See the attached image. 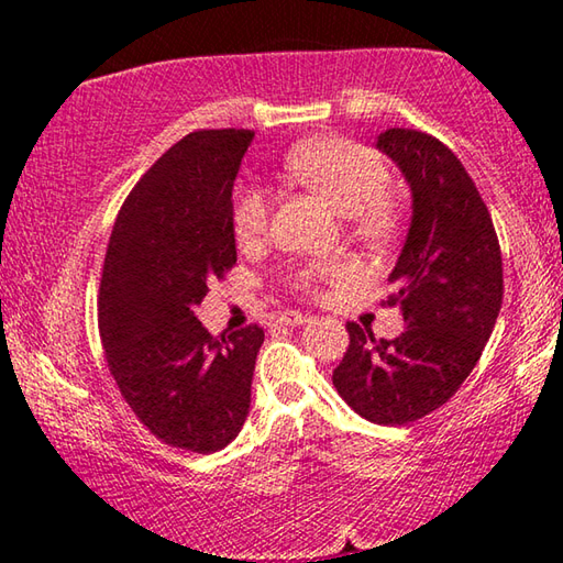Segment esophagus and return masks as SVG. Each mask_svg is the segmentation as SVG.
<instances>
[{"label":"esophagus","mask_w":563,"mask_h":563,"mask_svg":"<svg viewBox=\"0 0 563 563\" xmlns=\"http://www.w3.org/2000/svg\"><path fill=\"white\" fill-rule=\"evenodd\" d=\"M278 322H280V325L295 328V325H302V322H308V316H302V312H295V310H288V312H283V316L278 318Z\"/></svg>","instance_id":"34e87169"}]
</instances>
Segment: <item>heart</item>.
<instances>
[{
	"instance_id": "b5f03b06",
	"label": "heart",
	"mask_w": 563,
	"mask_h": 563,
	"mask_svg": "<svg viewBox=\"0 0 563 563\" xmlns=\"http://www.w3.org/2000/svg\"><path fill=\"white\" fill-rule=\"evenodd\" d=\"M285 174L316 190L338 213L350 216L352 228L365 241H379L395 225V206L383 194L387 166L373 148L347 139H312L288 151ZM271 225V198L258 186L238 188L233 201V231L241 243H255ZM342 265L310 263L292 273V283L308 292L345 280Z\"/></svg>"
}]
</instances>
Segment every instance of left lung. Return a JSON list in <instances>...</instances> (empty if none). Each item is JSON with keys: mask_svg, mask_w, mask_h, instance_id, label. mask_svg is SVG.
I'll list each match as a JSON object with an SVG mask.
<instances>
[{"mask_svg": "<svg viewBox=\"0 0 563 563\" xmlns=\"http://www.w3.org/2000/svg\"><path fill=\"white\" fill-rule=\"evenodd\" d=\"M377 148L412 188V223L383 300L399 305L402 335L347 322L350 345L332 385L360 417L402 427L442 407L474 369L499 318L501 251L492 216L462 161L440 139L387 129Z\"/></svg>", "mask_w": 563, "mask_h": 563, "instance_id": "1", "label": "left lung"}]
</instances>
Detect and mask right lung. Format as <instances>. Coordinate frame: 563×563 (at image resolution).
Instances as JSON below:
<instances>
[{"label":"right lung","instance_id":"1","mask_svg":"<svg viewBox=\"0 0 563 563\" xmlns=\"http://www.w3.org/2000/svg\"><path fill=\"white\" fill-rule=\"evenodd\" d=\"M255 133L194 131L123 201L103 258L99 335L139 422L176 450L233 442L251 407L263 328L213 338L194 316L235 265L233 180Z\"/></svg>","mask_w":563,"mask_h":563}]
</instances>
